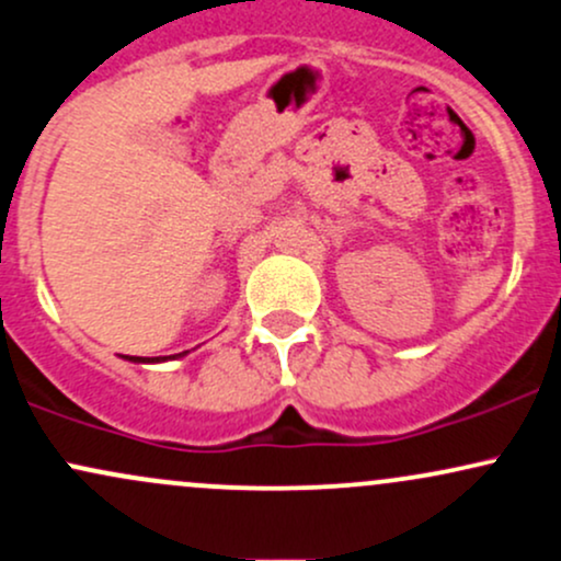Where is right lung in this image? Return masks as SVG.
<instances>
[{
	"mask_svg": "<svg viewBox=\"0 0 561 561\" xmlns=\"http://www.w3.org/2000/svg\"><path fill=\"white\" fill-rule=\"evenodd\" d=\"M188 351H181V354H172V356H122V359L135 362V365H159V362H168V359H181L186 356Z\"/></svg>",
	"mask_w": 561,
	"mask_h": 561,
	"instance_id": "1",
	"label": "right lung"
}]
</instances>
